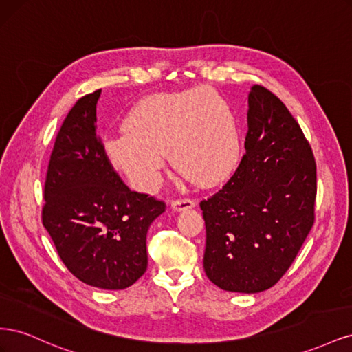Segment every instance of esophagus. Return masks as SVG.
<instances>
[{
    "mask_svg": "<svg viewBox=\"0 0 352 352\" xmlns=\"http://www.w3.org/2000/svg\"><path fill=\"white\" fill-rule=\"evenodd\" d=\"M172 207L175 211H184V210H189L195 207V201L190 198H180V199H175L172 202Z\"/></svg>",
    "mask_w": 352,
    "mask_h": 352,
    "instance_id": "34e87169",
    "label": "esophagus"
}]
</instances>
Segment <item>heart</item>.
<instances>
[{
    "instance_id": "1",
    "label": "heart",
    "mask_w": 352,
    "mask_h": 352,
    "mask_svg": "<svg viewBox=\"0 0 352 352\" xmlns=\"http://www.w3.org/2000/svg\"><path fill=\"white\" fill-rule=\"evenodd\" d=\"M123 129L104 138L102 154L144 192L162 182L166 153L176 170L201 186L225 182L241 162L236 114L211 88L148 95L127 111Z\"/></svg>"
}]
</instances>
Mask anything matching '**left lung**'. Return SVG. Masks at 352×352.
<instances>
[{
	"mask_svg": "<svg viewBox=\"0 0 352 352\" xmlns=\"http://www.w3.org/2000/svg\"><path fill=\"white\" fill-rule=\"evenodd\" d=\"M248 133L236 172L199 202L204 270L220 289H269L291 267L314 223V155L300 124L273 92L254 85Z\"/></svg>",
	"mask_w": 352,
	"mask_h": 352,
	"instance_id": "obj_1",
	"label": "left lung"
}]
</instances>
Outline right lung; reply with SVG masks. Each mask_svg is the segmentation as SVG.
I'll use <instances>...</instances> for the list:
<instances>
[{"label":"right lung","mask_w":352,"mask_h":352,"mask_svg":"<svg viewBox=\"0 0 352 352\" xmlns=\"http://www.w3.org/2000/svg\"><path fill=\"white\" fill-rule=\"evenodd\" d=\"M101 89L73 105L57 133L44 188L42 225L61 261L83 283L124 289L145 273L146 233L163 201L127 188L97 136Z\"/></svg>","instance_id":"add662e5"}]
</instances>
